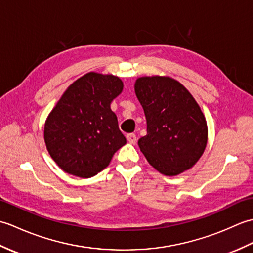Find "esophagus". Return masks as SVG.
I'll list each match as a JSON object with an SVG mask.
<instances>
[{"mask_svg":"<svg viewBox=\"0 0 253 253\" xmlns=\"http://www.w3.org/2000/svg\"><path fill=\"white\" fill-rule=\"evenodd\" d=\"M126 138H127V141L131 143V144H135L136 141H137V137H136L135 133H128Z\"/></svg>","mask_w":253,"mask_h":253,"instance_id":"34e87169","label":"esophagus"}]
</instances>
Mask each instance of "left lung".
<instances>
[{
	"instance_id": "1",
	"label": "left lung",
	"mask_w": 253,
	"mask_h": 253,
	"mask_svg": "<svg viewBox=\"0 0 253 253\" xmlns=\"http://www.w3.org/2000/svg\"><path fill=\"white\" fill-rule=\"evenodd\" d=\"M135 92L147 118V135L138 146L161 174L176 176L191 169L207 147L208 126L196 100L177 80L140 77Z\"/></svg>"
}]
</instances>
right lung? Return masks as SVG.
<instances>
[{"label":"right lung","instance_id":"obj_1","mask_svg":"<svg viewBox=\"0 0 253 253\" xmlns=\"http://www.w3.org/2000/svg\"><path fill=\"white\" fill-rule=\"evenodd\" d=\"M113 75L88 73L73 83L44 125V141L51 158L66 173L90 178L110 164L126 144L111 102L123 91Z\"/></svg>","mask_w":253,"mask_h":253}]
</instances>
